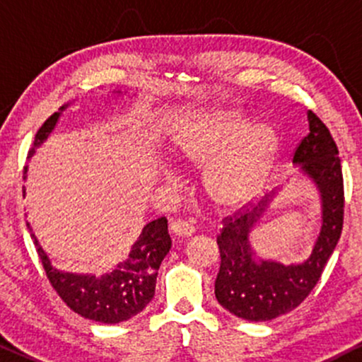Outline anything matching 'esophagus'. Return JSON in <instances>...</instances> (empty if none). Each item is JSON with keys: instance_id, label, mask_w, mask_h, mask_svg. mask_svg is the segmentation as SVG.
Instances as JSON below:
<instances>
[{"instance_id": "esophagus-1", "label": "esophagus", "mask_w": 362, "mask_h": 362, "mask_svg": "<svg viewBox=\"0 0 362 362\" xmlns=\"http://www.w3.org/2000/svg\"><path fill=\"white\" fill-rule=\"evenodd\" d=\"M170 231H172L175 236H180V238H187V236H192L195 230L189 221H184V219H175V221L170 223Z\"/></svg>"}]
</instances>
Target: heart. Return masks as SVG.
<instances>
[{"label": "heart", "mask_w": 362, "mask_h": 362, "mask_svg": "<svg viewBox=\"0 0 362 362\" xmlns=\"http://www.w3.org/2000/svg\"><path fill=\"white\" fill-rule=\"evenodd\" d=\"M173 146L187 163L211 160L204 177L207 195L221 209H236L264 185L279 139L272 127H250V119L236 110L219 109L185 120L173 138Z\"/></svg>", "instance_id": "heart-1"}]
</instances>
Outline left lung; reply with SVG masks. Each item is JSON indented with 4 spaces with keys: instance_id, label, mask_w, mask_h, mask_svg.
Segmentation results:
<instances>
[{
    "instance_id": "8db88e82",
    "label": "left lung",
    "mask_w": 362,
    "mask_h": 362,
    "mask_svg": "<svg viewBox=\"0 0 362 362\" xmlns=\"http://www.w3.org/2000/svg\"><path fill=\"white\" fill-rule=\"evenodd\" d=\"M308 124L310 132L294 149L293 161L300 163L322 194V231L310 259L300 265L255 260L248 233L264 213L265 202L253 211H245L243 206L223 218L218 235L221 265L214 282L216 300L230 313L250 322H269L298 308L317 286L342 233L344 177L337 144L311 110Z\"/></svg>"
}]
</instances>
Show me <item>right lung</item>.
Listing matches in <instances>:
<instances>
[{
  "instance_id": "1",
  "label": "right lung",
  "mask_w": 362,
  "mask_h": 362,
  "mask_svg": "<svg viewBox=\"0 0 362 362\" xmlns=\"http://www.w3.org/2000/svg\"><path fill=\"white\" fill-rule=\"evenodd\" d=\"M57 117L59 114L56 112L37 131L28 155H32L34 148L47 138ZM25 173L27 168H23V175ZM30 236L42 262L45 276L61 300L74 313L100 323H119L129 320L153 300L158 269L172 247L167 218L153 219L143 228V233L132 247L129 259L114 272L95 277L56 271L51 265V260L39 247L35 236L32 233Z\"/></svg>"
}]
</instances>
